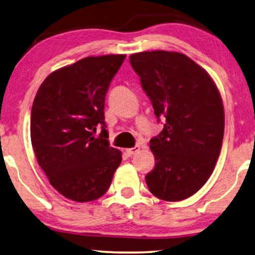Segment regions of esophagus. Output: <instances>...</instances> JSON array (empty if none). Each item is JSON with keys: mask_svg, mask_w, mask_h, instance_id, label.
I'll list each match as a JSON object with an SVG mask.
<instances>
[{"mask_svg": "<svg viewBox=\"0 0 255 255\" xmlns=\"http://www.w3.org/2000/svg\"><path fill=\"white\" fill-rule=\"evenodd\" d=\"M138 151H139V146H138V145L134 146V148L126 149V152H127V155H128V156H132V155H135V153H137Z\"/></svg>", "mask_w": 255, "mask_h": 255, "instance_id": "34e87169", "label": "esophagus"}]
</instances>
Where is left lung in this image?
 Masks as SVG:
<instances>
[{
    "mask_svg": "<svg viewBox=\"0 0 255 255\" xmlns=\"http://www.w3.org/2000/svg\"><path fill=\"white\" fill-rule=\"evenodd\" d=\"M155 116L165 120L150 139L156 165L145 175L156 198L177 202L195 194L213 173L224 135L220 90L202 67L182 53L151 51L129 56Z\"/></svg>",
    "mask_w": 255,
    "mask_h": 255,
    "instance_id": "1",
    "label": "left lung"
}]
</instances>
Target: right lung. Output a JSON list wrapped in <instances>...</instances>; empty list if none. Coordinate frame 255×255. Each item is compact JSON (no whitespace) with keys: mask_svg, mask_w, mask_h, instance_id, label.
I'll return each mask as SVG.
<instances>
[{"mask_svg":"<svg viewBox=\"0 0 255 255\" xmlns=\"http://www.w3.org/2000/svg\"><path fill=\"white\" fill-rule=\"evenodd\" d=\"M125 57H84L53 71L38 89L31 112L32 148L49 184L64 198H102L123 160L106 139L104 105ZM98 126L102 132L96 138Z\"/></svg>","mask_w":255,"mask_h":255,"instance_id":"1","label":"right lung"}]
</instances>
